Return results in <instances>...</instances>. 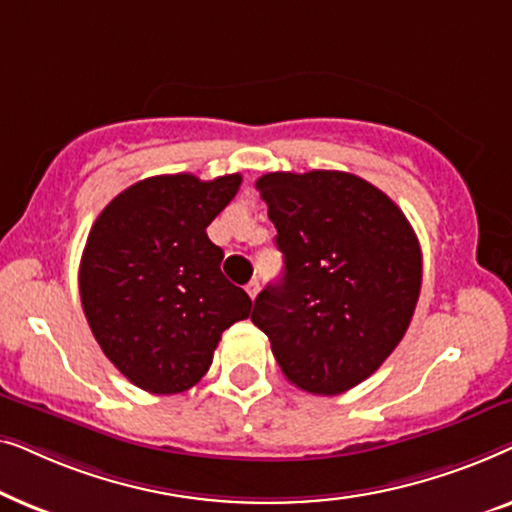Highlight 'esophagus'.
<instances>
[{"label":"esophagus","instance_id":"34e87169","mask_svg":"<svg viewBox=\"0 0 512 512\" xmlns=\"http://www.w3.org/2000/svg\"><path fill=\"white\" fill-rule=\"evenodd\" d=\"M258 291H261V284H258V279H251V282L247 284V293L251 296V300L258 296Z\"/></svg>","mask_w":512,"mask_h":512}]
</instances>
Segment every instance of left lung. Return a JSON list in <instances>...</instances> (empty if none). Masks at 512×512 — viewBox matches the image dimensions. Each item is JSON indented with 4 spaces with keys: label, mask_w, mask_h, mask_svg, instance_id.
Here are the masks:
<instances>
[{
    "label": "left lung",
    "mask_w": 512,
    "mask_h": 512,
    "mask_svg": "<svg viewBox=\"0 0 512 512\" xmlns=\"http://www.w3.org/2000/svg\"><path fill=\"white\" fill-rule=\"evenodd\" d=\"M284 254L251 321L291 384L338 396L366 380L408 331L422 249L380 188L349 172H268L256 181Z\"/></svg>",
    "instance_id": "1"
}]
</instances>
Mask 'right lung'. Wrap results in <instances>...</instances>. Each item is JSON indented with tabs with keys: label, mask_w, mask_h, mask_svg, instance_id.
<instances>
[{
	"label": "right lung",
	"mask_w": 512,
	"mask_h": 512,
	"mask_svg": "<svg viewBox=\"0 0 512 512\" xmlns=\"http://www.w3.org/2000/svg\"><path fill=\"white\" fill-rule=\"evenodd\" d=\"M240 184V174L149 177L116 195L90 228L83 312L107 359L149 394L191 389L221 333L249 317L251 298L223 277V249L207 237Z\"/></svg>",
	"instance_id": "obj_1"
}]
</instances>
